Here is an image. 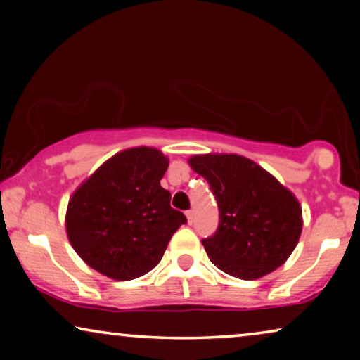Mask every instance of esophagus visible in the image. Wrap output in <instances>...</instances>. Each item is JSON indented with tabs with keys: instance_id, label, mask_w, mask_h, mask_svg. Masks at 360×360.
<instances>
[{
	"instance_id": "34e87169",
	"label": "esophagus",
	"mask_w": 360,
	"mask_h": 360,
	"mask_svg": "<svg viewBox=\"0 0 360 360\" xmlns=\"http://www.w3.org/2000/svg\"><path fill=\"white\" fill-rule=\"evenodd\" d=\"M186 219H188V224H193V219H195V213H193V210L186 211Z\"/></svg>"
}]
</instances>
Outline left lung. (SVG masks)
<instances>
[{
    "label": "left lung",
    "instance_id": "obj_1",
    "mask_svg": "<svg viewBox=\"0 0 360 360\" xmlns=\"http://www.w3.org/2000/svg\"><path fill=\"white\" fill-rule=\"evenodd\" d=\"M188 164L208 181L219 208L218 229L201 240L211 262L243 280L285 264L303 228L302 206L292 191L243 155H193Z\"/></svg>",
    "mask_w": 360,
    "mask_h": 360
}]
</instances>
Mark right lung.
I'll use <instances>...</instances> for the list:
<instances>
[{
	"label": "right lung",
	"instance_id": "1",
	"mask_svg": "<svg viewBox=\"0 0 360 360\" xmlns=\"http://www.w3.org/2000/svg\"><path fill=\"white\" fill-rule=\"evenodd\" d=\"M169 159L152 147L112 155L68 201L65 228L75 252L106 277L132 280L160 262L184 213L160 180Z\"/></svg>",
	"mask_w": 360,
	"mask_h": 360
}]
</instances>
